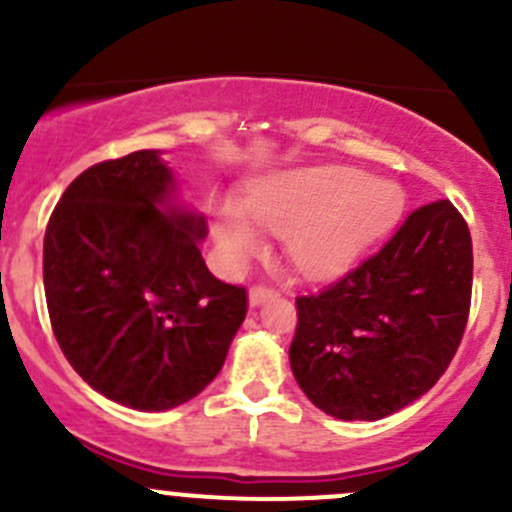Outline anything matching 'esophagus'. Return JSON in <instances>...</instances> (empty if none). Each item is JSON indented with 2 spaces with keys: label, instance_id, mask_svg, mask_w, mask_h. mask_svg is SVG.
<instances>
[{
  "label": "esophagus",
  "instance_id": "obj_1",
  "mask_svg": "<svg viewBox=\"0 0 512 512\" xmlns=\"http://www.w3.org/2000/svg\"><path fill=\"white\" fill-rule=\"evenodd\" d=\"M277 297V289L275 287H267V285H255L250 289V304L252 307H257V304H262L265 299H272Z\"/></svg>",
  "mask_w": 512,
  "mask_h": 512
}]
</instances>
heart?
Masks as SVG:
<instances>
[{
  "instance_id": "1",
  "label": "heart",
  "mask_w": 512,
  "mask_h": 512,
  "mask_svg": "<svg viewBox=\"0 0 512 512\" xmlns=\"http://www.w3.org/2000/svg\"><path fill=\"white\" fill-rule=\"evenodd\" d=\"M404 210V190L354 168H299L265 178L250 188L240 210L220 213V247L242 262L262 247L260 230L285 235L292 265L309 277H327L349 267L379 240Z\"/></svg>"
}]
</instances>
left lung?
Instances as JSON below:
<instances>
[{
	"instance_id": "8db88e82",
	"label": "left lung",
	"mask_w": 512,
	"mask_h": 512,
	"mask_svg": "<svg viewBox=\"0 0 512 512\" xmlns=\"http://www.w3.org/2000/svg\"><path fill=\"white\" fill-rule=\"evenodd\" d=\"M471 289L468 223L451 200L421 205L379 252L294 299V379L317 409L344 421L404 409L456 356Z\"/></svg>"
}]
</instances>
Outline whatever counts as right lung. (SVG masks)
Listing matches in <instances>:
<instances>
[{"instance_id":"right-lung-1","label":"right lung","mask_w":512,"mask_h":512,"mask_svg":"<svg viewBox=\"0 0 512 512\" xmlns=\"http://www.w3.org/2000/svg\"><path fill=\"white\" fill-rule=\"evenodd\" d=\"M170 193L158 151L103 160L64 190L44 235L61 352L91 389L141 411L198 396L247 314V289L205 267V218L170 205Z\"/></svg>"}]
</instances>
